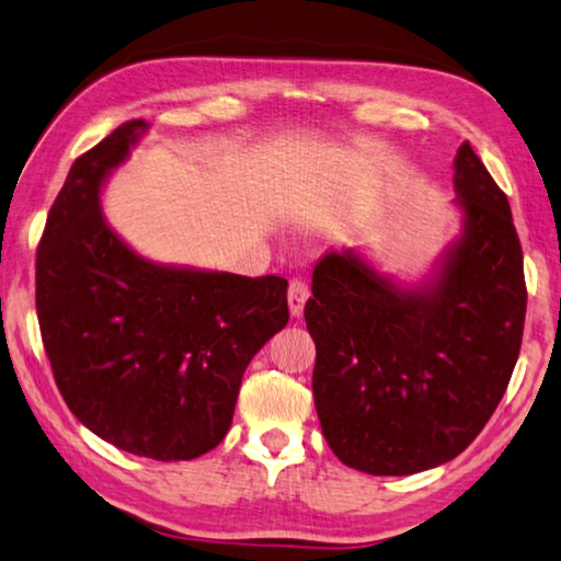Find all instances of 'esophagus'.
I'll return each instance as SVG.
<instances>
[{
  "instance_id": "esophagus-1",
  "label": "esophagus",
  "mask_w": 561,
  "mask_h": 561,
  "mask_svg": "<svg viewBox=\"0 0 561 561\" xmlns=\"http://www.w3.org/2000/svg\"><path fill=\"white\" fill-rule=\"evenodd\" d=\"M308 298H310V290L306 286V280L293 278L290 286H288V308H290V316L293 318H300L302 316V308H306Z\"/></svg>"
}]
</instances>
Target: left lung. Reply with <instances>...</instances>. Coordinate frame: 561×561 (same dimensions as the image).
I'll return each mask as SVG.
<instances>
[{"label": "left lung", "instance_id": "1", "mask_svg": "<svg viewBox=\"0 0 561 561\" xmlns=\"http://www.w3.org/2000/svg\"><path fill=\"white\" fill-rule=\"evenodd\" d=\"M460 229L401 280L362 249L328 253L306 302L318 419L342 463L411 476L473 444L513 377L525 328L523 249L473 147L454 160Z\"/></svg>", "mask_w": 561, "mask_h": 561}]
</instances>
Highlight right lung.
Instances as JSON below:
<instances>
[{
    "label": "right lung",
    "mask_w": 561,
    "mask_h": 561,
    "mask_svg": "<svg viewBox=\"0 0 561 561\" xmlns=\"http://www.w3.org/2000/svg\"><path fill=\"white\" fill-rule=\"evenodd\" d=\"M145 121L73 162L36 255V312L68 409L133 456L192 460L221 444L243 371L288 325V280L145 259L107 224L103 190Z\"/></svg>",
    "instance_id": "right-lung-1"
}]
</instances>
